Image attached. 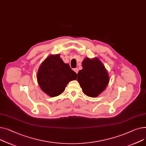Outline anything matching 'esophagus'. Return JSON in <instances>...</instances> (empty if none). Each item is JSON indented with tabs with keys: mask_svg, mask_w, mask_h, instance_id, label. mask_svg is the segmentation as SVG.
<instances>
[{
	"mask_svg": "<svg viewBox=\"0 0 146 146\" xmlns=\"http://www.w3.org/2000/svg\"><path fill=\"white\" fill-rule=\"evenodd\" d=\"M74 71L76 74H78V68H74Z\"/></svg>",
	"mask_w": 146,
	"mask_h": 146,
	"instance_id": "1",
	"label": "esophagus"
}]
</instances>
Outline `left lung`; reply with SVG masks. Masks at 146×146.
Masks as SVG:
<instances>
[{"instance_id": "obj_1", "label": "left lung", "mask_w": 146, "mask_h": 146, "mask_svg": "<svg viewBox=\"0 0 146 146\" xmlns=\"http://www.w3.org/2000/svg\"><path fill=\"white\" fill-rule=\"evenodd\" d=\"M82 70L78 73V81L83 92L90 97H96L103 91L109 82L104 66L97 58H85Z\"/></svg>"}]
</instances>
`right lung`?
I'll return each instance as SVG.
<instances>
[{
  "instance_id": "right-lung-1",
  "label": "right lung",
  "mask_w": 146,
  "mask_h": 146,
  "mask_svg": "<svg viewBox=\"0 0 146 146\" xmlns=\"http://www.w3.org/2000/svg\"><path fill=\"white\" fill-rule=\"evenodd\" d=\"M77 74L65 64L59 55L49 56L40 66L37 80L42 90L52 97L62 94L70 81L76 80Z\"/></svg>"
}]
</instances>
